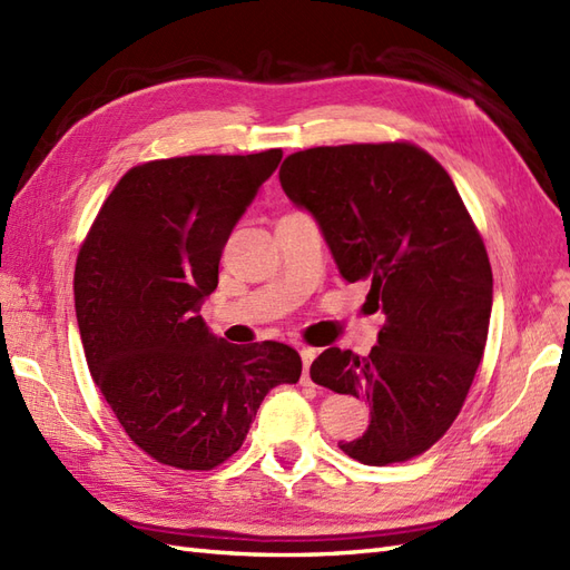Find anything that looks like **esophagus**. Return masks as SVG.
Here are the masks:
<instances>
[{
    "label": "esophagus",
    "mask_w": 570,
    "mask_h": 570,
    "mask_svg": "<svg viewBox=\"0 0 570 570\" xmlns=\"http://www.w3.org/2000/svg\"><path fill=\"white\" fill-rule=\"evenodd\" d=\"M299 355H302V365H304V372H302V384H314V382H312V377H309V367H312V363H314L316 351H314V348H302V351H299Z\"/></svg>",
    "instance_id": "34e87169"
}]
</instances>
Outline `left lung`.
Listing matches in <instances>:
<instances>
[{
	"label": "left lung",
	"mask_w": 570,
	"mask_h": 570,
	"mask_svg": "<svg viewBox=\"0 0 570 570\" xmlns=\"http://www.w3.org/2000/svg\"><path fill=\"white\" fill-rule=\"evenodd\" d=\"M281 186L386 316L370 355L328 348L312 363L316 384L370 404L365 433L338 448L370 466L423 454L462 411L493 304L489 254L450 174L411 142L341 145L289 155Z\"/></svg>",
	"instance_id": "left-lung-1"
}]
</instances>
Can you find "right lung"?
I'll return each instance as SVG.
<instances>
[{"instance_id":"right-lung-1","label":"right lung","mask_w":570,"mask_h":570,"mask_svg":"<svg viewBox=\"0 0 570 570\" xmlns=\"http://www.w3.org/2000/svg\"><path fill=\"white\" fill-rule=\"evenodd\" d=\"M281 159L283 149H266L132 166L79 248L75 309L89 372L128 438L161 464L227 462L263 396L302 374L289 345H234L200 316L222 248Z\"/></svg>"}]
</instances>
